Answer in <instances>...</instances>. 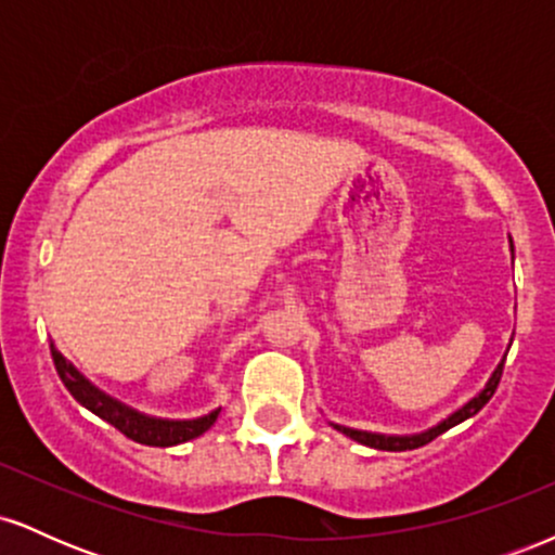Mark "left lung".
<instances>
[{"label":"left lung","instance_id":"8db88e82","mask_svg":"<svg viewBox=\"0 0 555 555\" xmlns=\"http://www.w3.org/2000/svg\"><path fill=\"white\" fill-rule=\"evenodd\" d=\"M501 373H503V360L499 362V365H495V371L490 373L488 384L482 386L480 391H477L475 397L467 401V404H462L460 410H454L449 417H443L441 423L433 425V428L423 430V433H412V436H384V433L354 430V428H344V425H334V428L339 430V433H344V436L352 438V441H358V443H362V446H371V449H380V451H406V449H417V446L430 443L433 438H438V436H441V433H446L449 428H454V425L464 423V420L475 417L477 412H480L482 406L488 404L490 397H493L495 388H499Z\"/></svg>","mask_w":555,"mask_h":555}]
</instances>
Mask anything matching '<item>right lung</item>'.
Returning a JSON list of instances; mask_svg holds the SVG:
<instances>
[{"instance_id": "obj_1", "label": "right lung", "mask_w": 555, "mask_h": 555, "mask_svg": "<svg viewBox=\"0 0 555 555\" xmlns=\"http://www.w3.org/2000/svg\"><path fill=\"white\" fill-rule=\"evenodd\" d=\"M52 358H54V367L60 373L62 384L69 393H73L75 401H80L86 410H91L95 417L106 420V423L114 425L119 433H125L127 438L132 441L143 443V446H177L184 441H193V438L203 436L211 425L216 423L221 410H211L208 415L195 417V420H158V417H149L140 415V412L132 410V406L122 404V401L106 397L104 391H99L86 375L78 373V367L73 362H67L56 352V347L52 344Z\"/></svg>"}]
</instances>
